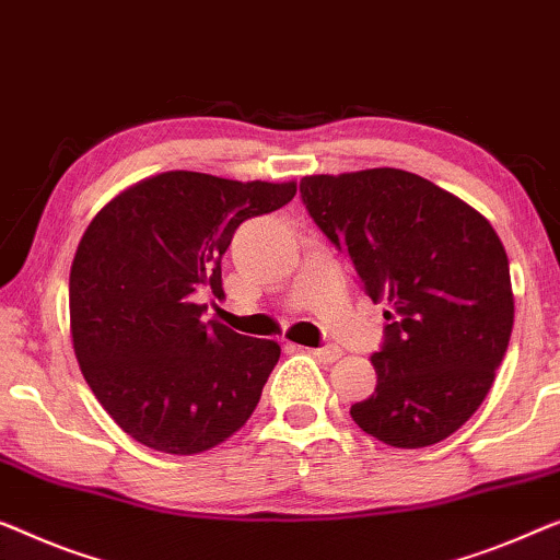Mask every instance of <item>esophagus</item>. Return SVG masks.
Listing matches in <instances>:
<instances>
[{"label": "esophagus", "instance_id": "1", "mask_svg": "<svg viewBox=\"0 0 560 560\" xmlns=\"http://www.w3.org/2000/svg\"><path fill=\"white\" fill-rule=\"evenodd\" d=\"M307 353L315 355V359L323 361V363H334L338 361L343 351H340L338 346H320V348H307Z\"/></svg>", "mask_w": 560, "mask_h": 560}]
</instances>
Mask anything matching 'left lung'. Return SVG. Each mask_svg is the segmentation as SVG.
<instances>
[{"label":"left lung","instance_id":"8db88e82","mask_svg":"<svg viewBox=\"0 0 560 560\" xmlns=\"http://www.w3.org/2000/svg\"><path fill=\"white\" fill-rule=\"evenodd\" d=\"M300 197L348 255L363 293L386 300L376 388L351 407L401 450L447 440L488 396L513 334L505 247L480 212L401 168L305 176Z\"/></svg>","mask_w":560,"mask_h":560}]
</instances>
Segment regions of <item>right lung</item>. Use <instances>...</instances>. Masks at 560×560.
I'll return each mask as SVG.
<instances>
[{
	"instance_id": "add662e5",
	"label": "right lung",
	"mask_w": 560,
	"mask_h": 560,
	"mask_svg": "<svg viewBox=\"0 0 560 560\" xmlns=\"http://www.w3.org/2000/svg\"><path fill=\"white\" fill-rule=\"evenodd\" d=\"M293 197L295 184L166 172L88 224L70 267L72 348L95 399L136 442L197 455L255 411L280 346L205 320L194 295L222 298L237 226Z\"/></svg>"
}]
</instances>
